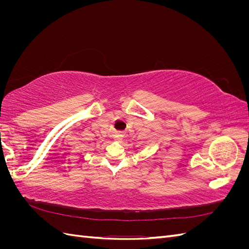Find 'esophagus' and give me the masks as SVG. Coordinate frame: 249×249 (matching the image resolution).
Returning <instances> with one entry per match:
<instances>
[{
	"label": "esophagus",
	"instance_id": "esophagus-1",
	"mask_svg": "<svg viewBox=\"0 0 249 249\" xmlns=\"http://www.w3.org/2000/svg\"><path fill=\"white\" fill-rule=\"evenodd\" d=\"M114 138H115V140H117V141L122 140V139H123V134H122V133H118V134H116V136H115Z\"/></svg>",
	"mask_w": 249,
	"mask_h": 249
}]
</instances>
